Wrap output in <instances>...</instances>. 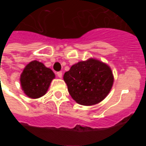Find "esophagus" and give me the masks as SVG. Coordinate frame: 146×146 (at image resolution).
Here are the masks:
<instances>
[{
    "label": "esophagus",
    "instance_id": "1",
    "mask_svg": "<svg viewBox=\"0 0 146 146\" xmlns=\"http://www.w3.org/2000/svg\"><path fill=\"white\" fill-rule=\"evenodd\" d=\"M57 76H58L59 78H62V72H58Z\"/></svg>",
    "mask_w": 146,
    "mask_h": 146
}]
</instances>
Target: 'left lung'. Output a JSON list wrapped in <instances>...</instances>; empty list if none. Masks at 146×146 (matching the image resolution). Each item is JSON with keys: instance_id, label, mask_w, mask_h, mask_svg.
<instances>
[{"instance_id": "1", "label": "left lung", "mask_w": 146, "mask_h": 146, "mask_svg": "<svg viewBox=\"0 0 146 146\" xmlns=\"http://www.w3.org/2000/svg\"><path fill=\"white\" fill-rule=\"evenodd\" d=\"M63 80L76 103L93 106L101 102L109 95L114 77L107 64L90 58L73 65L65 73Z\"/></svg>"}]
</instances>
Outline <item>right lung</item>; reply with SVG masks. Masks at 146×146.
Returning a JSON list of instances; mask_svg holds the SVG:
<instances>
[{"label":"right lung","instance_id":"1","mask_svg":"<svg viewBox=\"0 0 146 146\" xmlns=\"http://www.w3.org/2000/svg\"><path fill=\"white\" fill-rule=\"evenodd\" d=\"M55 75L44 64L34 60L27 64L20 75L21 87L30 98H38L44 95Z\"/></svg>","mask_w":146,"mask_h":146}]
</instances>
